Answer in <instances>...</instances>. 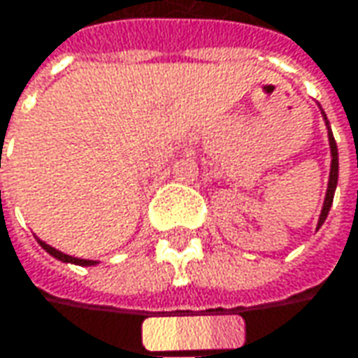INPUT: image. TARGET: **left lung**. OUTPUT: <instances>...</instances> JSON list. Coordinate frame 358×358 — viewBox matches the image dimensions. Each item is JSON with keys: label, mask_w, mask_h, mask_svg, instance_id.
I'll list each match as a JSON object with an SVG mask.
<instances>
[{"label": "left lung", "mask_w": 358, "mask_h": 358, "mask_svg": "<svg viewBox=\"0 0 358 358\" xmlns=\"http://www.w3.org/2000/svg\"><path fill=\"white\" fill-rule=\"evenodd\" d=\"M320 106V104H317ZM322 110V106H320ZM322 116L326 120V127H328V143H330V155H332V164H330V178H328V190H326V199H324V207L320 213V219H317V229L322 227V223L326 221L330 207H332V201H334V192H336V184H338V147L334 141V135H332V129H330V122L326 118V113L322 110Z\"/></svg>", "instance_id": "left-lung-1"}]
</instances>
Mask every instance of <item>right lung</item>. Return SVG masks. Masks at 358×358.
Wrapping results in <instances>:
<instances>
[{
    "label": "right lung",
    "instance_id": "obj_1",
    "mask_svg": "<svg viewBox=\"0 0 358 358\" xmlns=\"http://www.w3.org/2000/svg\"><path fill=\"white\" fill-rule=\"evenodd\" d=\"M38 240V238H36ZM38 244L43 245V250H47L52 258H57V260H61V262H69V264H78V266H94V264H98L96 260H83V258H76V256H69V254H63V252H59L57 248H52L47 242H43V240H38Z\"/></svg>",
    "mask_w": 358,
    "mask_h": 358
}]
</instances>
